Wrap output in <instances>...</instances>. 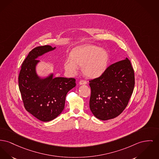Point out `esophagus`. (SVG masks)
<instances>
[{
	"label": "esophagus",
	"instance_id": "1",
	"mask_svg": "<svg viewBox=\"0 0 159 159\" xmlns=\"http://www.w3.org/2000/svg\"><path fill=\"white\" fill-rule=\"evenodd\" d=\"M79 84H80V85H82V84H87V82L86 81H85V80H80V82H79Z\"/></svg>",
	"mask_w": 159,
	"mask_h": 159
}]
</instances>
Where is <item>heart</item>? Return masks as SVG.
I'll use <instances>...</instances> for the list:
<instances>
[{"instance_id":"obj_1","label":"heart","mask_w":159,"mask_h":159,"mask_svg":"<svg viewBox=\"0 0 159 159\" xmlns=\"http://www.w3.org/2000/svg\"><path fill=\"white\" fill-rule=\"evenodd\" d=\"M69 61L64 64L66 71L71 75L78 73V68H82L84 75L89 79H97L106 72L109 61L107 52L93 45H86L73 50Z\"/></svg>"}]
</instances>
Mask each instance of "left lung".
<instances>
[{"label": "left lung", "instance_id": "obj_1", "mask_svg": "<svg viewBox=\"0 0 159 159\" xmlns=\"http://www.w3.org/2000/svg\"><path fill=\"white\" fill-rule=\"evenodd\" d=\"M89 107L98 119L115 118L126 107L134 86V75L126 57L109 66L101 77L89 81Z\"/></svg>", "mask_w": 159, "mask_h": 159}]
</instances>
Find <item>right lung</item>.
Returning <instances> with one entry per match:
<instances>
[{
    "label": "right lung",
    "mask_w": 159,
    "mask_h": 159,
    "mask_svg": "<svg viewBox=\"0 0 159 159\" xmlns=\"http://www.w3.org/2000/svg\"><path fill=\"white\" fill-rule=\"evenodd\" d=\"M56 47L39 46L34 48L23 62L19 76V89L25 109L38 120L48 122L55 119L63 111L66 95L75 86V79L54 77L38 74L39 56L53 51Z\"/></svg>",
    "instance_id": "add662e5"
}]
</instances>
